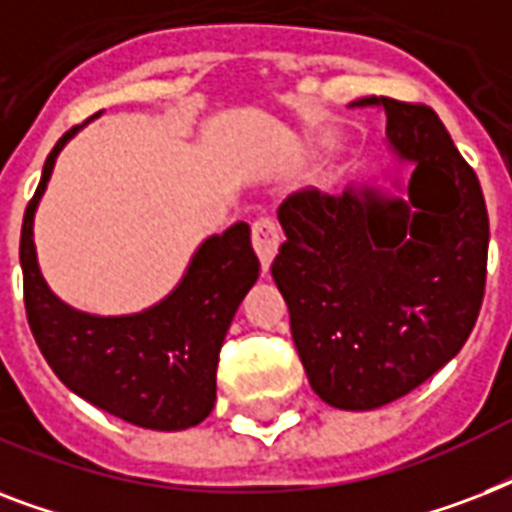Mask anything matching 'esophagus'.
<instances>
[{
	"label": "esophagus",
	"instance_id": "34e87169",
	"mask_svg": "<svg viewBox=\"0 0 512 512\" xmlns=\"http://www.w3.org/2000/svg\"><path fill=\"white\" fill-rule=\"evenodd\" d=\"M281 244V228L276 225V220L271 217H257L252 223V247H255L260 263H263V271H268V265L276 257V249Z\"/></svg>",
	"mask_w": 512,
	"mask_h": 512
}]
</instances>
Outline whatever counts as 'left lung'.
Instances as JSON below:
<instances>
[{"label": "left lung", "instance_id": "left-lung-1", "mask_svg": "<svg viewBox=\"0 0 512 512\" xmlns=\"http://www.w3.org/2000/svg\"><path fill=\"white\" fill-rule=\"evenodd\" d=\"M388 116L414 170L406 199L348 185L303 188L279 207L271 273L308 382L335 409H377L433 377L476 327L489 215L476 172L422 103L361 98Z\"/></svg>", "mask_w": 512, "mask_h": 512}]
</instances>
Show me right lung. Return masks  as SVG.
Here are the masks:
<instances>
[{
	"label": "right lung",
	"instance_id": "add662e5",
	"mask_svg": "<svg viewBox=\"0 0 512 512\" xmlns=\"http://www.w3.org/2000/svg\"><path fill=\"white\" fill-rule=\"evenodd\" d=\"M79 127L55 143L23 215L20 268L28 327L60 382L92 406L138 428H193L215 406L225 332L260 276L249 225L236 223L209 236L180 284L148 311L92 316L60 303L36 263L34 212L55 159Z\"/></svg>",
	"mask_w": 512,
	"mask_h": 512
}]
</instances>
